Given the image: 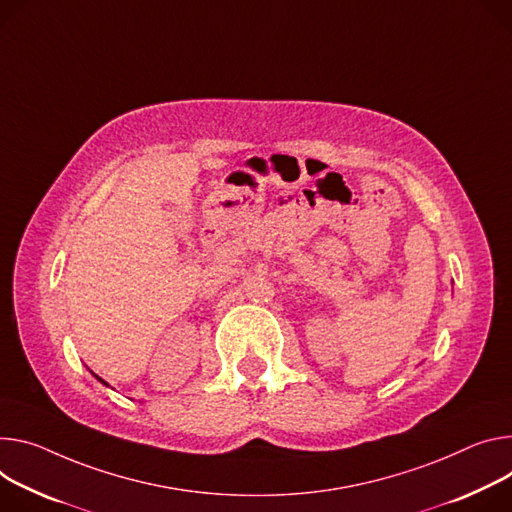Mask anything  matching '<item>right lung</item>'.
I'll list each match as a JSON object with an SVG mask.
<instances>
[{"label": "right lung", "mask_w": 512, "mask_h": 512, "mask_svg": "<svg viewBox=\"0 0 512 512\" xmlns=\"http://www.w3.org/2000/svg\"><path fill=\"white\" fill-rule=\"evenodd\" d=\"M94 376H96V374H94ZM96 378H98V376H96ZM98 380H100V382H102V384H104V386H108V384H106V382H104V380H102V378H98Z\"/></svg>", "instance_id": "1"}]
</instances>
